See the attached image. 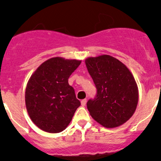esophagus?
<instances>
[{"mask_svg":"<svg viewBox=\"0 0 161 161\" xmlns=\"http://www.w3.org/2000/svg\"><path fill=\"white\" fill-rule=\"evenodd\" d=\"M80 103L82 106H85L86 103H87V99H83V100L80 102Z\"/></svg>","mask_w":161,"mask_h":161,"instance_id":"obj_1","label":"esophagus"}]
</instances>
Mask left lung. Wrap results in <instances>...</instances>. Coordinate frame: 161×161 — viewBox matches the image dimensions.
<instances>
[{
	"label": "left lung",
	"mask_w": 161,
	"mask_h": 161,
	"mask_svg": "<svg viewBox=\"0 0 161 161\" xmlns=\"http://www.w3.org/2000/svg\"><path fill=\"white\" fill-rule=\"evenodd\" d=\"M85 64L97 88V95L87 108L96 122L105 128L126 122L135 112L139 91L126 66L109 55L88 57Z\"/></svg>",
	"instance_id": "obj_1"
}]
</instances>
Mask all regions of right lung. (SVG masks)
<instances>
[{
	"label": "right lung",
	"instance_id": "obj_1",
	"mask_svg": "<svg viewBox=\"0 0 161 161\" xmlns=\"http://www.w3.org/2000/svg\"><path fill=\"white\" fill-rule=\"evenodd\" d=\"M81 60L53 57L32 74L25 89V105L33 123L40 130L57 133L68 126L80 102L69 86V76Z\"/></svg>",
	"mask_w": 161,
	"mask_h": 161
}]
</instances>
